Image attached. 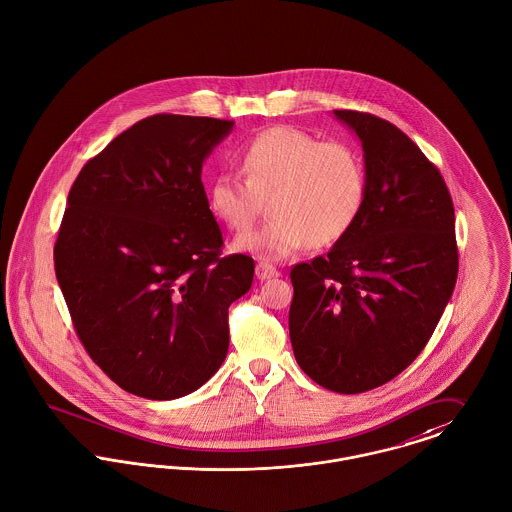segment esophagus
<instances>
[{"label": "esophagus", "instance_id": "1", "mask_svg": "<svg viewBox=\"0 0 512 512\" xmlns=\"http://www.w3.org/2000/svg\"><path fill=\"white\" fill-rule=\"evenodd\" d=\"M255 275L259 281H267V279H275L279 277V271L273 267V265H267V263H257L255 267Z\"/></svg>", "mask_w": 512, "mask_h": 512}]
</instances>
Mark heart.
Segmentation results:
<instances>
[{
  "label": "heart",
  "mask_w": 512,
  "mask_h": 512,
  "mask_svg": "<svg viewBox=\"0 0 512 512\" xmlns=\"http://www.w3.org/2000/svg\"><path fill=\"white\" fill-rule=\"evenodd\" d=\"M241 176L218 174L206 190L210 214L233 231L249 228L269 198L271 220L235 239V249L283 261L308 243L328 247L355 224L365 200V163L347 143L298 127L261 131L237 153Z\"/></svg>",
  "instance_id": "heart-1"
}]
</instances>
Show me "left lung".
I'll return each mask as SVG.
<instances>
[{
  "label": "left lung",
  "instance_id": "obj_1",
  "mask_svg": "<svg viewBox=\"0 0 512 512\" xmlns=\"http://www.w3.org/2000/svg\"><path fill=\"white\" fill-rule=\"evenodd\" d=\"M334 114L361 139L365 200L326 257L292 267L288 332L312 381L357 395L420 355L454 292L459 261L454 204L438 167L391 121Z\"/></svg>",
  "mask_w": 512,
  "mask_h": 512
}]
</instances>
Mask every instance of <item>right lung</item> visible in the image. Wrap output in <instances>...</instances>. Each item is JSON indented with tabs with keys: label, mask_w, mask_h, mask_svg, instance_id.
Wrapping results in <instances>:
<instances>
[{
	"label": "right lung",
	"mask_w": 512,
	"mask_h": 512,
	"mask_svg": "<svg viewBox=\"0 0 512 512\" xmlns=\"http://www.w3.org/2000/svg\"><path fill=\"white\" fill-rule=\"evenodd\" d=\"M233 121L157 114L117 135L68 192L55 273L74 330L123 391L171 400L224 363L251 257H222L202 163Z\"/></svg>",
	"instance_id": "1"
}]
</instances>
